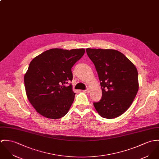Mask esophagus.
<instances>
[{
	"label": "esophagus",
	"mask_w": 159,
	"mask_h": 159,
	"mask_svg": "<svg viewBox=\"0 0 159 159\" xmlns=\"http://www.w3.org/2000/svg\"><path fill=\"white\" fill-rule=\"evenodd\" d=\"M90 89H89V88H87V89H86V90H83V92H85V93H89L90 92Z\"/></svg>",
	"instance_id": "1"
}]
</instances>
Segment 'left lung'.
Segmentation results:
<instances>
[{"label": "left lung", "mask_w": 159, "mask_h": 159, "mask_svg": "<svg viewBox=\"0 0 159 159\" xmlns=\"http://www.w3.org/2000/svg\"><path fill=\"white\" fill-rule=\"evenodd\" d=\"M95 65L102 89V97L93 105L100 116L114 118L130 107L138 90V72L122 53L112 49L87 48Z\"/></svg>", "instance_id": "1"}]
</instances>
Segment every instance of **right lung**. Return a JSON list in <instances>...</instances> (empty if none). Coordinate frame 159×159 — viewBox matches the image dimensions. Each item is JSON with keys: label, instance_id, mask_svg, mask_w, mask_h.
Listing matches in <instances>:
<instances>
[{"label": "right lung", "instance_id": "1", "mask_svg": "<svg viewBox=\"0 0 159 159\" xmlns=\"http://www.w3.org/2000/svg\"><path fill=\"white\" fill-rule=\"evenodd\" d=\"M84 48H52L34 58L24 76L29 101L41 115L58 119L66 115L75 99L72 67L84 54Z\"/></svg>", "mask_w": 159, "mask_h": 159}]
</instances>
